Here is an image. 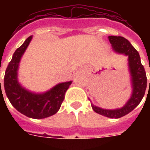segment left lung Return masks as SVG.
<instances>
[{
    "label": "left lung",
    "instance_id": "1",
    "mask_svg": "<svg viewBox=\"0 0 150 150\" xmlns=\"http://www.w3.org/2000/svg\"><path fill=\"white\" fill-rule=\"evenodd\" d=\"M108 38L114 51L125 54L128 57V65L132 82V95L127 103L121 109L105 110L95 107L93 104L91 106L94 111L97 114L110 118H119L132 111L139 104L146 89L147 78L144 67L141 63L139 54L130 42L122 36H108Z\"/></svg>",
    "mask_w": 150,
    "mask_h": 150
}]
</instances>
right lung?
<instances>
[{
  "label": "right lung",
  "instance_id": "add662e5",
  "mask_svg": "<svg viewBox=\"0 0 150 150\" xmlns=\"http://www.w3.org/2000/svg\"><path fill=\"white\" fill-rule=\"evenodd\" d=\"M31 40L32 36L28 37L13 54L12 59L6 68L4 86L8 100L18 111L31 118H45L58 111L64 99V94L72 82L60 83L42 94L30 93L20 86L17 79L18 64Z\"/></svg>",
  "mask_w": 150,
  "mask_h": 150
}]
</instances>
